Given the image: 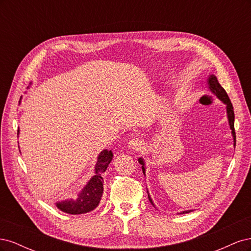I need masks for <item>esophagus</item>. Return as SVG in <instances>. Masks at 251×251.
<instances>
[{"label":"esophagus","instance_id":"34e87169","mask_svg":"<svg viewBox=\"0 0 251 251\" xmlns=\"http://www.w3.org/2000/svg\"><path fill=\"white\" fill-rule=\"evenodd\" d=\"M127 147H128V149H130V150L139 151L143 147V142L139 138H133V139H131L130 141H128Z\"/></svg>","mask_w":251,"mask_h":251}]
</instances>
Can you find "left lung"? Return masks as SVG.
<instances>
[{
	"instance_id": "8db88e82",
	"label": "left lung",
	"mask_w": 251,
	"mask_h": 251,
	"mask_svg": "<svg viewBox=\"0 0 251 251\" xmlns=\"http://www.w3.org/2000/svg\"><path fill=\"white\" fill-rule=\"evenodd\" d=\"M207 85H208V89L210 90V92L216 95L220 100H221L225 105H226V113H227V119H228V124L230 126V130H231V135H232V138H233V147H235V132H234V112H233V107H232V103L229 100L228 95H227L226 91L223 89V87L220 85L217 77L215 76L214 74H210L208 78H207ZM138 162L141 164V169L143 172V175L146 176V163H144V160L142 158L138 159ZM148 196H149V200L151 202V204L153 205L155 207V204L151 200V196L148 192ZM193 210H184L180 212V214H188V212H191Z\"/></svg>"
}]
</instances>
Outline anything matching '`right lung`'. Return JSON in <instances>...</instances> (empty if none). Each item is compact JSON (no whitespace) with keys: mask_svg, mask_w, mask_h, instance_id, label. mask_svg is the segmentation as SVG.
<instances>
[{"mask_svg":"<svg viewBox=\"0 0 251 251\" xmlns=\"http://www.w3.org/2000/svg\"><path fill=\"white\" fill-rule=\"evenodd\" d=\"M20 131H18L19 135ZM113 159L112 151L103 150L97 157L94 176L78 193L76 199H66L55 203L56 207L70 215H81L92 211L100 204L103 194V179L101 175L107 171Z\"/></svg>","mask_w":251,"mask_h":251,"instance_id":"obj_1","label":"right lung"}]
</instances>
